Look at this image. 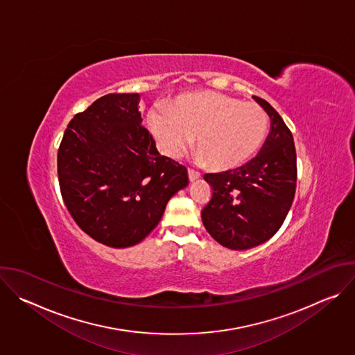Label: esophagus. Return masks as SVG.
Masks as SVG:
<instances>
[{"instance_id": "34e87169", "label": "esophagus", "mask_w": 355, "mask_h": 355, "mask_svg": "<svg viewBox=\"0 0 355 355\" xmlns=\"http://www.w3.org/2000/svg\"><path fill=\"white\" fill-rule=\"evenodd\" d=\"M199 177H200V174H199L196 170L188 168V178H189V181H195V180H198Z\"/></svg>"}]
</instances>
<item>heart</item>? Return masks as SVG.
<instances>
[{
    "mask_svg": "<svg viewBox=\"0 0 355 355\" xmlns=\"http://www.w3.org/2000/svg\"><path fill=\"white\" fill-rule=\"evenodd\" d=\"M171 111L156 108L148 115L160 150L177 157L196 136L198 160L216 170L245 163L268 135L270 119L261 107L219 92L182 95L171 104Z\"/></svg>",
    "mask_w": 355,
    "mask_h": 355,
    "instance_id": "b5f03b06",
    "label": "heart"
}]
</instances>
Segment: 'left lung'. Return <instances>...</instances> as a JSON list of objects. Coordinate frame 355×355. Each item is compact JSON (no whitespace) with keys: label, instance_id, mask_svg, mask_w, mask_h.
<instances>
[{"label":"left lung","instance_id":"8db88e82","mask_svg":"<svg viewBox=\"0 0 355 355\" xmlns=\"http://www.w3.org/2000/svg\"><path fill=\"white\" fill-rule=\"evenodd\" d=\"M271 119L260 153L234 170L205 174L212 196L200 212L209 234L232 250H247L271 239L282 226L295 198L296 150L279 114L254 96Z\"/></svg>","mask_w":355,"mask_h":355}]
</instances>
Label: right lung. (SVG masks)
Wrapping results in <instances>:
<instances>
[{
	"label": "right lung",
	"mask_w": 355,
	"mask_h": 355,
	"mask_svg": "<svg viewBox=\"0 0 355 355\" xmlns=\"http://www.w3.org/2000/svg\"><path fill=\"white\" fill-rule=\"evenodd\" d=\"M137 104L139 94L98 98L69 122L58 151L67 211L83 232L115 248L140 243L188 184L185 166L159 155Z\"/></svg>",
	"instance_id": "add662e5"
}]
</instances>
